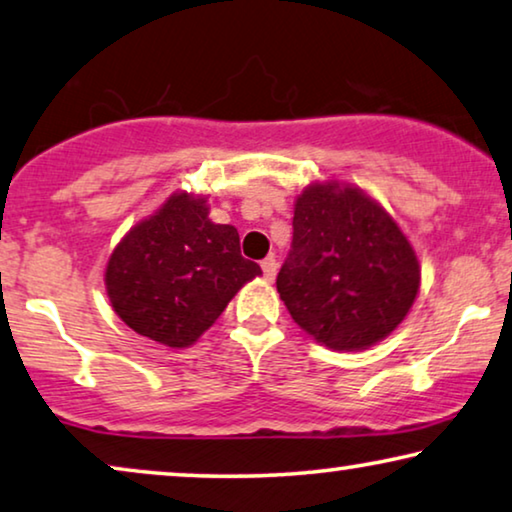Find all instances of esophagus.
<instances>
[{"instance_id": "1", "label": "esophagus", "mask_w": 512, "mask_h": 512, "mask_svg": "<svg viewBox=\"0 0 512 512\" xmlns=\"http://www.w3.org/2000/svg\"><path fill=\"white\" fill-rule=\"evenodd\" d=\"M262 271H264V278H266V280H273V278H276V271H278L276 259H273V257H266V259H262Z\"/></svg>"}]
</instances>
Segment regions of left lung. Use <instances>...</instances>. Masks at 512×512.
<instances>
[{"label":"left lung","mask_w":512,"mask_h":512,"mask_svg":"<svg viewBox=\"0 0 512 512\" xmlns=\"http://www.w3.org/2000/svg\"><path fill=\"white\" fill-rule=\"evenodd\" d=\"M276 287L292 320L331 350H364L401 325L420 264L392 215L357 187L315 183L294 204Z\"/></svg>","instance_id":"8db88e82"}]
</instances>
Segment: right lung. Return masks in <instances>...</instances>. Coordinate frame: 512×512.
<instances>
[{"label":"right lung","instance_id":"right-lung-1","mask_svg":"<svg viewBox=\"0 0 512 512\" xmlns=\"http://www.w3.org/2000/svg\"><path fill=\"white\" fill-rule=\"evenodd\" d=\"M239 232L208 220L206 199L178 192L118 243L106 264L113 311L136 334L187 348L259 276Z\"/></svg>","mask_w":512,"mask_h":512}]
</instances>
